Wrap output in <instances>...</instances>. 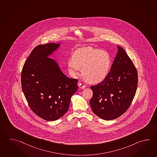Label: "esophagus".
<instances>
[{
  "label": "esophagus",
  "instance_id": "esophagus-1",
  "mask_svg": "<svg viewBox=\"0 0 157 157\" xmlns=\"http://www.w3.org/2000/svg\"><path fill=\"white\" fill-rule=\"evenodd\" d=\"M79 86L80 87V89H82V90H83L84 88H86V85H84V84L83 83H79Z\"/></svg>",
  "mask_w": 157,
  "mask_h": 157
}]
</instances>
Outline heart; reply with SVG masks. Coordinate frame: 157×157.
Segmentation results:
<instances>
[{
    "label": "heart",
    "mask_w": 157,
    "mask_h": 157,
    "mask_svg": "<svg viewBox=\"0 0 157 157\" xmlns=\"http://www.w3.org/2000/svg\"><path fill=\"white\" fill-rule=\"evenodd\" d=\"M73 60H69L67 66L74 76L79 75L80 69L87 82L98 84L108 75L111 67V58L107 52L92 48H80L75 51Z\"/></svg>",
    "instance_id": "heart-1"
}]
</instances>
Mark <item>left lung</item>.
Returning <instances> with one entry per match:
<instances>
[{"label": "left lung", "instance_id": "1", "mask_svg": "<svg viewBox=\"0 0 157 157\" xmlns=\"http://www.w3.org/2000/svg\"><path fill=\"white\" fill-rule=\"evenodd\" d=\"M118 51L106 79L90 86L93 97L90 105L99 118L111 120L118 118L129 108L138 86V73L124 48Z\"/></svg>", "mask_w": 157, "mask_h": 157}]
</instances>
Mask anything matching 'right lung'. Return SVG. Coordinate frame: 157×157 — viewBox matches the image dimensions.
I'll use <instances>...</instances> for the list:
<instances>
[{
  "label": "right lung",
  "mask_w": 157,
  "mask_h": 157,
  "mask_svg": "<svg viewBox=\"0 0 157 157\" xmlns=\"http://www.w3.org/2000/svg\"><path fill=\"white\" fill-rule=\"evenodd\" d=\"M61 43L36 46L21 73L23 92L33 112L46 121H55L67 112L78 80L67 77L58 62L49 58Z\"/></svg>",
  "instance_id": "right-lung-1"
}]
</instances>
